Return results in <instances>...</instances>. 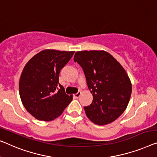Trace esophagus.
<instances>
[{
  "mask_svg": "<svg viewBox=\"0 0 157 157\" xmlns=\"http://www.w3.org/2000/svg\"><path fill=\"white\" fill-rule=\"evenodd\" d=\"M81 94H82V92H78V93L75 94H74V97H75V98H79V97H80Z\"/></svg>",
  "mask_w": 157,
  "mask_h": 157,
  "instance_id": "1",
  "label": "esophagus"
}]
</instances>
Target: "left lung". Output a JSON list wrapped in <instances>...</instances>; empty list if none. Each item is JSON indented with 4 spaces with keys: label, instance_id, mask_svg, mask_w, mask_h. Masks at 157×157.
Returning <instances> with one entry per match:
<instances>
[{
    "label": "left lung",
    "instance_id": "8db88e82",
    "mask_svg": "<svg viewBox=\"0 0 157 157\" xmlns=\"http://www.w3.org/2000/svg\"><path fill=\"white\" fill-rule=\"evenodd\" d=\"M74 61L82 67L92 103L85 106L86 116L97 125L113 122L127 108L132 93L125 70L105 51H78Z\"/></svg>",
    "mask_w": 157,
    "mask_h": 157
}]
</instances>
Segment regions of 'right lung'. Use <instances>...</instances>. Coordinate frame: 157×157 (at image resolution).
I'll return each mask as SVG.
<instances>
[{
  "label": "right lung",
  "mask_w": 157,
  "mask_h": 157,
  "mask_svg": "<svg viewBox=\"0 0 157 157\" xmlns=\"http://www.w3.org/2000/svg\"><path fill=\"white\" fill-rule=\"evenodd\" d=\"M75 51L46 49L27 63L21 74L19 92L27 111L39 121L58 118L68 106L72 95H67L58 82L60 71Z\"/></svg>",
  "instance_id": "obj_1"
}]
</instances>
